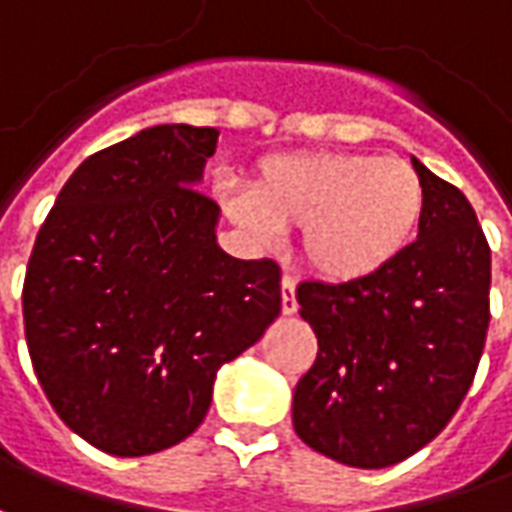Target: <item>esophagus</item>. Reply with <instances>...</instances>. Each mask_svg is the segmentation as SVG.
<instances>
[{"label":"esophagus","mask_w":512,"mask_h":512,"mask_svg":"<svg viewBox=\"0 0 512 512\" xmlns=\"http://www.w3.org/2000/svg\"><path fill=\"white\" fill-rule=\"evenodd\" d=\"M296 280H293L291 274H285L282 277V313L285 316H293L296 313Z\"/></svg>","instance_id":"1"}]
</instances>
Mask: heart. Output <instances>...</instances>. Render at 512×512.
<instances>
[{
  "mask_svg": "<svg viewBox=\"0 0 512 512\" xmlns=\"http://www.w3.org/2000/svg\"><path fill=\"white\" fill-rule=\"evenodd\" d=\"M224 205L263 241L305 230L307 266L330 282H357L380 274L413 244L427 196L402 160L310 152L263 160L252 194L224 191Z\"/></svg>",
  "mask_w": 512,
  "mask_h": 512,
  "instance_id": "1",
  "label": "heart"
}]
</instances>
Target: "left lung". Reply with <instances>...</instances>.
<instances>
[{
	"label": "left lung",
	"instance_id": "obj_1",
	"mask_svg": "<svg viewBox=\"0 0 512 512\" xmlns=\"http://www.w3.org/2000/svg\"><path fill=\"white\" fill-rule=\"evenodd\" d=\"M424 182L418 238L380 274L302 282L316 363L293 391V430L343 466L416 455L455 416L491 321V246L463 191L413 157Z\"/></svg>",
	"mask_w": 512,
	"mask_h": 512
}]
</instances>
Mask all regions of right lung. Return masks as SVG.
Instances as JSON below:
<instances>
[{"instance_id":"1","label":"right lung","mask_w":512,"mask_h":512,"mask_svg":"<svg viewBox=\"0 0 512 512\" xmlns=\"http://www.w3.org/2000/svg\"><path fill=\"white\" fill-rule=\"evenodd\" d=\"M219 130L160 124L91 155L35 238L24 335L66 427L116 457L163 452L205 421L216 371L280 316V266L216 244L196 185Z\"/></svg>"}]
</instances>
